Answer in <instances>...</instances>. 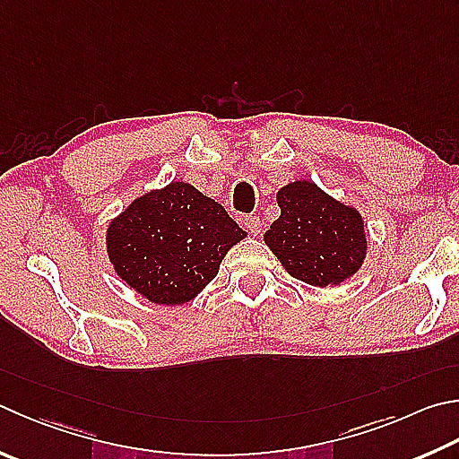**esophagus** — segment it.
<instances>
[{
    "label": "esophagus",
    "mask_w": 459,
    "mask_h": 459,
    "mask_svg": "<svg viewBox=\"0 0 459 459\" xmlns=\"http://www.w3.org/2000/svg\"><path fill=\"white\" fill-rule=\"evenodd\" d=\"M245 229L251 232V235H258V232H261V219H258V216H253V214H248V216H245Z\"/></svg>",
    "instance_id": "34e87169"
}]
</instances>
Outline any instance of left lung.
Segmentation results:
<instances>
[{
	"label": "left lung",
	"mask_w": 459,
	"mask_h": 459,
	"mask_svg": "<svg viewBox=\"0 0 459 459\" xmlns=\"http://www.w3.org/2000/svg\"><path fill=\"white\" fill-rule=\"evenodd\" d=\"M281 216L264 232V243L285 271L315 287H335L357 273L365 251L361 214L309 180L279 190Z\"/></svg>",
	"instance_id": "1"
}]
</instances>
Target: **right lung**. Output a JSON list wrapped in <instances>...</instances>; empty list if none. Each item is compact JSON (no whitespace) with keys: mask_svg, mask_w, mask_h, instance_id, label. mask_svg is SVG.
<instances>
[{"mask_svg":"<svg viewBox=\"0 0 459 459\" xmlns=\"http://www.w3.org/2000/svg\"><path fill=\"white\" fill-rule=\"evenodd\" d=\"M247 232L212 198L172 182L136 198L110 229L108 255L122 281L158 305L195 299Z\"/></svg>","mask_w":459,"mask_h":459,"instance_id":"1","label":"right lung"}]
</instances>
